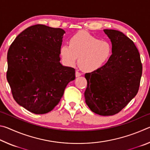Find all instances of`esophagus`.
<instances>
[{"mask_svg": "<svg viewBox=\"0 0 150 150\" xmlns=\"http://www.w3.org/2000/svg\"><path fill=\"white\" fill-rule=\"evenodd\" d=\"M81 75V73H79V71H77L75 72V77H80Z\"/></svg>", "mask_w": 150, "mask_h": 150, "instance_id": "esophagus-1", "label": "esophagus"}]
</instances>
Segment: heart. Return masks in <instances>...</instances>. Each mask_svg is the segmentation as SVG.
<instances>
[{
    "label": "heart",
    "instance_id": "b5f03b06",
    "mask_svg": "<svg viewBox=\"0 0 150 150\" xmlns=\"http://www.w3.org/2000/svg\"><path fill=\"white\" fill-rule=\"evenodd\" d=\"M112 47L107 40H100L89 33L80 32L71 38L69 45L63 44L59 55L63 63L73 66L78 59V65L83 71L93 72L100 69L108 62Z\"/></svg>",
    "mask_w": 150,
    "mask_h": 150
}]
</instances>
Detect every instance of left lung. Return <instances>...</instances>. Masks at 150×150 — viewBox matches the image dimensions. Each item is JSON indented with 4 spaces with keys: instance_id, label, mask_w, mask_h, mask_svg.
<instances>
[{
    "instance_id": "1",
    "label": "left lung",
    "mask_w": 150,
    "mask_h": 150,
    "mask_svg": "<svg viewBox=\"0 0 150 150\" xmlns=\"http://www.w3.org/2000/svg\"><path fill=\"white\" fill-rule=\"evenodd\" d=\"M110 40L112 55L102 67L86 73L85 103L93 112L111 116L119 112L136 95L142 73L135 44L122 32L104 30Z\"/></svg>"
}]
</instances>
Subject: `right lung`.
<instances>
[{
    "mask_svg": "<svg viewBox=\"0 0 150 150\" xmlns=\"http://www.w3.org/2000/svg\"><path fill=\"white\" fill-rule=\"evenodd\" d=\"M62 28L43 24L28 27L15 38L7 54L6 79L15 101L32 113L52 110L75 79V69L62 65Z\"/></svg>",
    "mask_w": 150,
    "mask_h": 150,
    "instance_id": "right-lung-1",
    "label": "right lung"
}]
</instances>
